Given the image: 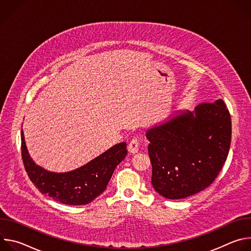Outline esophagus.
<instances>
[{
	"instance_id": "34e87169",
	"label": "esophagus",
	"mask_w": 251,
	"mask_h": 251,
	"mask_svg": "<svg viewBox=\"0 0 251 251\" xmlns=\"http://www.w3.org/2000/svg\"><path fill=\"white\" fill-rule=\"evenodd\" d=\"M139 146H140V140L139 138H134L130 141L129 145H128V151L132 154H135L139 151Z\"/></svg>"
}]
</instances>
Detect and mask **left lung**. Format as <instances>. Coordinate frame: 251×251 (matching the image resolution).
<instances>
[{
	"label": "left lung",
	"mask_w": 251,
	"mask_h": 251,
	"mask_svg": "<svg viewBox=\"0 0 251 251\" xmlns=\"http://www.w3.org/2000/svg\"><path fill=\"white\" fill-rule=\"evenodd\" d=\"M176 113L146 133L152 185L170 200L191 197L212 184L231 142L230 114L222 99Z\"/></svg>",
	"instance_id": "obj_1"
}]
</instances>
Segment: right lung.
I'll return each instance as SVG.
<instances>
[{"mask_svg":"<svg viewBox=\"0 0 251 251\" xmlns=\"http://www.w3.org/2000/svg\"><path fill=\"white\" fill-rule=\"evenodd\" d=\"M22 158L26 174L42 194L69 205L91 202L108 185L115 168L127 155L126 143L122 142L105 151L84 166L65 173L50 172L30 158L22 130Z\"/></svg>","mask_w":251,"mask_h":251,"instance_id":"right-lung-1","label":"right lung"}]
</instances>
